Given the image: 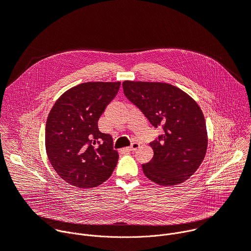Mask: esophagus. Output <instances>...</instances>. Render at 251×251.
Returning <instances> with one entry per match:
<instances>
[{"label":"esophagus","mask_w":251,"mask_h":251,"mask_svg":"<svg viewBox=\"0 0 251 251\" xmlns=\"http://www.w3.org/2000/svg\"><path fill=\"white\" fill-rule=\"evenodd\" d=\"M139 146H140L139 143H137V142H133L132 144H131V146L127 148V150H129V151H135V150H137V149L139 148Z\"/></svg>","instance_id":"obj_1"}]
</instances>
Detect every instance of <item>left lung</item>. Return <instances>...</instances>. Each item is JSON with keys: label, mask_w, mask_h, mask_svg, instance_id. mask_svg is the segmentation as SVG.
I'll return each mask as SVG.
<instances>
[{"label": "left lung", "mask_w": 251, "mask_h": 251, "mask_svg": "<svg viewBox=\"0 0 251 251\" xmlns=\"http://www.w3.org/2000/svg\"><path fill=\"white\" fill-rule=\"evenodd\" d=\"M125 96L163 134L150 143L154 156L143 164L150 181L161 186L182 184L204 159L207 133L198 103L186 92L163 82L122 83Z\"/></svg>", "instance_id": "left-lung-1"}]
</instances>
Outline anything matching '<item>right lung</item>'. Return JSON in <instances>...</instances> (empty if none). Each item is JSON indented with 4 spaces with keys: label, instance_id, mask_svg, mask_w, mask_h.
I'll return each instance as SVG.
<instances>
[{
    "label": "right lung",
    "instance_id": "1",
    "mask_svg": "<svg viewBox=\"0 0 251 251\" xmlns=\"http://www.w3.org/2000/svg\"><path fill=\"white\" fill-rule=\"evenodd\" d=\"M120 82H85L65 91L46 124V149L57 175L77 188L101 185L114 171L119 155L111 135L98 120L116 96Z\"/></svg>",
    "mask_w": 251,
    "mask_h": 251
}]
</instances>
